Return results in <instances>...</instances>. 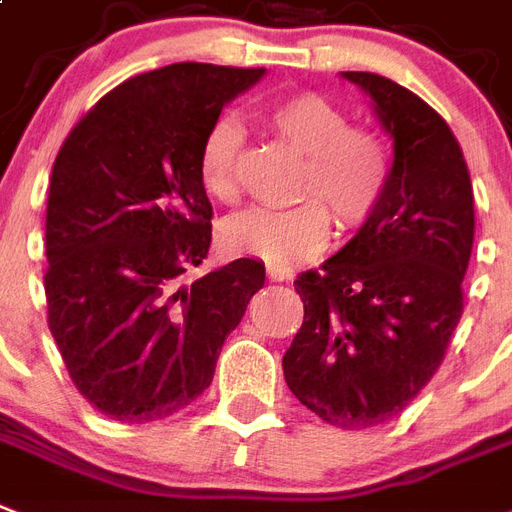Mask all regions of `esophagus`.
I'll return each instance as SVG.
<instances>
[{
	"instance_id": "34e87169",
	"label": "esophagus",
	"mask_w": 512,
	"mask_h": 512,
	"mask_svg": "<svg viewBox=\"0 0 512 512\" xmlns=\"http://www.w3.org/2000/svg\"><path fill=\"white\" fill-rule=\"evenodd\" d=\"M265 273H268L270 281H286V278L292 276L289 270H286V268H276V265H268V270H265Z\"/></svg>"
}]
</instances>
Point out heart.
Instances as JSON below:
<instances>
[{"mask_svg": "<svg viewBox=\"0 0 512 512\" xmlns=\"http://www.w3.org/2000/svg\"><path fill=\"white\" fill-rule=\"evenodd\" d=\"M265 126L305 155L292 207H255L226 226V244L236 255L260 257L289 268L318 255L331 236V214L342 228H360L384 202L392 157L386 141L315 91L270 99ZM244 134L234 118H220L199 144L197 173L202 189L218 202H236L242 191Z\"/></svg>", "mask_w": 512, "mask_h": 512, "instance_id": "heart-1", "label": "heart"}]
</instances>
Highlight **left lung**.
<instances>
[{
  "mask_svg": "<svg viewBox=\"0 0 512 512\" xmlns=\"http://www.w3.org/2000/svg\"><path fill=\"white\" fill-rule=\"evenodd\" d=\"M394 139L384 202L342 252L294 289L305 321L284 376L307 410L336 429L392 421L439 371L463 315L473 249V186L447 120L376 73L347 70Z\"/></svg>",
  "mask_w": 512,
  "mask_h": 512,
  "instance_id": "obj_1",
  "label": "left lung"
}]
</instances>
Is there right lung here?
<instances>
[{"label":"right lung","mask_w":512,"mask_h":512,"mask_svg":"<svg viewBox=\"0 0 512 512\" xmlns=\"http://www.w3.org/2000/svg\"><path fill=\"white\" fill-rule=\"evenodd\" d=\"M265 68L176 62L128 78L78 120L52 165L44 292L70 381L112 421L184 410L265 284L234 260L184 284L207 257L213 205L197 157L228 99Z\"/></svg>","instance_id":"right-lung-1"}]
</instances>
